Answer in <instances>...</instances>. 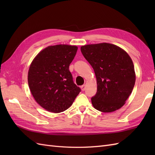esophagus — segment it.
Listing matches in <instances>:
<instances>
[{"instance_id": "34e87169", "label": "esophagus", "mask_w": 155, "mask_h": 155, "mask_svg": "<svg viewBox=\"0 0 155 155\" xmlns=\"http://www.w3.org/2000/svg\"><path fill=\"white\" fill-rule=\"evenodd\" d=\"M81 88L82 91H85V89H86V86H85L84 84V85H82V86L81 87Z\"/></svg>"}]
</instances>
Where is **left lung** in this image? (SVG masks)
<instances>
[{"instance_id": "1", "label": "left lung", "mask_w": 155, "mask_h": 155, "mask_svg": "<svg viewBox=\"0 0 155 155\" xmlns=\"http://www.w3.org/2000/svg\"><path fill=\"white\" fill-rule=\"evenodd\" d=\"M84 57L93 68L97 93L91 102L95 109L111 113L125 104L136 80L134 64L127 52L107 42L82 46Z\"/></svg>"}]
</instances>
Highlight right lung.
<instances>
[{"label": "right lung", "mask_w": 155, "mask_h": 155, "mask_svg": "<svg viewBox=\"0 0 155 155\" xmlns=\"http://www.w3.org/2000/svg\"><path fill=\"white\" fill-rule=\"evenodd\" d=\"M77 49L74 45L48 46L32 60L28 72V87L36 102L46 110H66L81 92L69 71Z\"/></svg>", "instance_id": "add662e5"}]
</instances>
